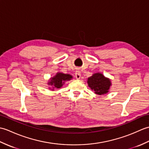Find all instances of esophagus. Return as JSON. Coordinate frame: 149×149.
I'll use <instances>...</instances> for the list:
<instances>
[{
	"label": "esophagus",
	"instance_id": "34e87169",
	"mask_svg": "<svg viewBox=\"0 0 149 149\" xmlns=\"http://www.w3.org/2000/svg\"><path fill=\"white\" fill-rule=\"evenodd\" d=\"M75 78H76L77 79H79L81 78V73H80V72L79 70L76 71V72H75Z\"/></svg>",
	"mask_w": 149,
	"mask_h": 149
}]
</instances>
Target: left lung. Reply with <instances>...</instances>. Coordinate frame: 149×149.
Returning <instances> with one entry per match:
<instances>
[{
  "instance_id": "8db88e82",
  "label": "left lung",
  "mask_w": 149,
  "mask_h": 149,
  "mask_svg": "<svg viewBox=\"0 0 149 149\" xmlns=\"http://www.w3.org/2000/svg\"><path fill=\"white\" fill-rule=\"evenodd\" d=\"M88 86L95 93L99 95L105 94L108 92L111 83L108 79L106 78L100 73L94 74L88 79Z\"/></svg>"
}]
</instances>
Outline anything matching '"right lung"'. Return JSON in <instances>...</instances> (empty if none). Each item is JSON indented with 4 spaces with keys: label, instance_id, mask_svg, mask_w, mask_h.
I'll list each match as a JSON object with an SVG mask.
<instances>
[{
    "label": "right lung",
    "instance_id": "right-lung-1",
    "mask_svg": "<svg viewBox=\"0 0 149 149\" xmlns=\"http://www.w3.org/2000/svg\"><path fill=\"white\" fill-rule=\"evenodd\" d=\"M72 78V76L69 74H65L62 73H58L56 76L52 79V81L50 82L49 84L51 85V86L54 88H60L65 81L70 80Z\"/></svg>",
    "mask_w": 149,
    "mask_h": 149
}]
</instances>
